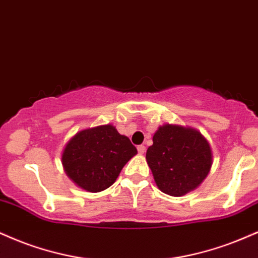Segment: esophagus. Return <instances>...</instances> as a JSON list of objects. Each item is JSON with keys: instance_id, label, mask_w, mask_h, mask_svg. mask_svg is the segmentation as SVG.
<instances>
[{"instance_id": "obj_1", "label": "esophagus", "mask_w": 258, "mask_h": 258, "mask_svg": "<svg viewBox=\"0 0 258 258\" xmlns=\"http://www.w3.org/2000/svg\"><path fill=\"white\" fill-rule=\"evenodd\" d=\"M137 149H138V153L141 154V155H143V154L145 153V147H144V145H138Z\"/></svg>"}]
</instances>
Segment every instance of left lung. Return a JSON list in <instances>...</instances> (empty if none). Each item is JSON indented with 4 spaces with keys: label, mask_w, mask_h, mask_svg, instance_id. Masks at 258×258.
<instances>
[{
    "label": "left lung",
    "mask_w": 258,
    "mask_h": 258,
    "mask_svg": "<svg viewBox=\"0 0 258 258\" xmlns=\"http://www.w3.org/2000/svg\"><path fill=\"white\" fill-rule=\"evenodd\" d=\"M145 159L157 187L163 194L180 197L197 188L207 178L213 151L198 130L166 123L154 133Z\"/></svg>",
    "instance_id": "left-lung-1"
}]
</instances>
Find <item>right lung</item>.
I'll return each mask as SVG.
<instances>
[{
    "mask_svg": "<svg viewBox=\"0 0 258 258\" xmlns=\"http://www.w3.org/2000/svg\"><path fill=\"white\" fill-rule=\"evenodd\" d=\"M137 154L128 137L113 125L83 130L62 150L64 172L77 186L88 192H101L115 182L123 166Z\"/></svg>",
    "mask_w": 258,
    "mask_h": 258,
    "instance_id": "1",
    "label": "right lung"
}]
</instances>
